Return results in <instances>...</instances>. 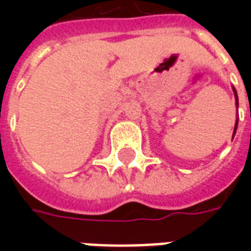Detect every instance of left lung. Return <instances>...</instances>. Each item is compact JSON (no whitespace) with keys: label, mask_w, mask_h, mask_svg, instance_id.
I'll return each mask as SVG.
<instances>
[{"label":"left lung","mask_w":251,"mask_h":251,"mask_svg":"<svg viewBox=\"0 0 251 251\" xmlns=\"http://www.w3.org/2000/svg\"><path fill=\"white\" fill-rule=\"evenodd\" d=\"M232 91H234V97H235V106L238 107V94H237V90L235 87L232 86ZM237 127H238V117H237V121H235V126H234V133H232V138L235 136V133H237Z\"/></svg>","instance_id":"obj_1"}]
</instances>
